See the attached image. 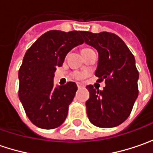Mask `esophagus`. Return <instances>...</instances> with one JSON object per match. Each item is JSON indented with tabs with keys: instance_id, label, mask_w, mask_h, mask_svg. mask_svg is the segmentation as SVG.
<instances>
[{
	"instance_id": "34e87169",
	"label": "esophagus",
	"mask_w": 153,
	"mask_h": 153,
	"mask_svg": "<svg viewBox=\"0 0 153 153\" xmlns=\"http://www.w3.org/2000/svg\"><path fill=\"white\" fill-rule=\"evenodd\" d=\"M77 88H83V85L81 84V83H77Z\"/></svg>"
}]
</instances>
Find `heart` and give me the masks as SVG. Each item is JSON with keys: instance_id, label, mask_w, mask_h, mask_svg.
<instances>
[{"instance_id": "1", "label": "heart", "mask_w": 153, "mask_h": 153, "mask_svg": "<svg viewBox=\"0 0 153 153\" xmlns=\"http://www.w3.org/2000/svg\"><path fill=\"white\" fill-rule=\"evenodd\" d=\"M88 49H89V48H83L82 51L88 50ZM72 76H73V77L75 79L82 80L86 76V73H84V72H81V71H76V72H74Z\"/></svg>"}]
</instances>
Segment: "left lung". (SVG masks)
Wrapping results in <instances>:
<instances>
[{
	"instance_id": "1",
	"label": "left lung",
	"mask_w": 153,
	"mask_h": 153,
	"mask_svg": "<svg viewBox=\"0 0 153 153\" xmlns=\"http://www.w3.org/2000/svg\"><path fill=\"white\" fill-rule=\"evenodd\" d=\"M86 44L99 53L95 76L105 80L103 90L86 88L90 94L86 101L87 114L92 123L100 128L118 126L130 115L138 97L139 72L135 59L122 39L110 32L98 34L82 31Z\"/></svg>"
}]
</instances>
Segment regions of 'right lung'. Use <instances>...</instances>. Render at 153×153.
Masks as SVG:
<instances>
[{
    "mask_svg": "<svg viewBox=\"0 0 153 153\" xmlns=\"http://www.w3.org/2000/svg\"><path fill=\"white\" fill-rule=\"evenodd\" d=\"M82 31L50 30L41 36L25 54L19 71V97L27 117L36 126L52 129L68 114L77 86L74 82L53 86L57 67L73 48L83 43Z\"/></svg>",
    "mask_w": 153,
    "mask_h": 153,
    "instance_id": "obj_1",
    "label": "right lung"
}]
</instances>
